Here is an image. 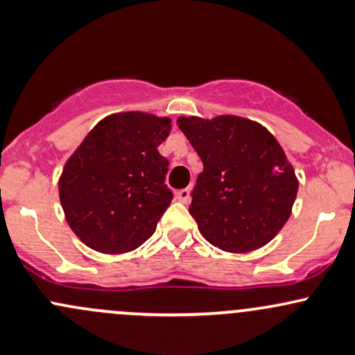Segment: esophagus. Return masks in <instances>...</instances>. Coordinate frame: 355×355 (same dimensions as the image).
I'll list each match as a JSON object with an SVG mask.
<instances>
[{
  "instance_id": "esophagus-1",
  "label": "esophagus",
  "mask_w": 355,
  "mask_h": 355,
  "mask_svg": "<svg viewBox=\"0 0 355 355\" xmlns=\"http://www.w3.org/2000/svg\"><path fill=\"white\" fill-rule=\"evenodd\" d=\"M189 189L186 188V189H179V191L176 193V200L178 201H181V203H188L189 201Z\"/></svg>"
}]
</instances>
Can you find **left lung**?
Masks as SVG:
<instances>
[{
    "label": "left lung",
    "instance_id": "1",
    "mask_svg": "<svg viewBox=\"0 0 355 355\" xmlns=\"http://www.w3.org/2000/svg\"><path fill=\"white\" fill-rule=\"evenodd\" d=\"M203 162L189 213L211 245L250 252L277 235L291 215L298 179L277 140L240 116L178 118Z\"/></svg>",
    "mask_w": 355,
    "mask_h": 355
}]
</instances>
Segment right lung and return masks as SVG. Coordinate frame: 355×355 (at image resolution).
I'll use <instances>...</instances> for the list:
<instances>
[{"instance_id":"obj_1","label":"right lung","mask_w":355,"mask_h":355,"mask_svg":"<svg viewBox=\"0 0 355 355\" xmlns=\"http://www.w3.org/2000/svg\"><path fill=\"white\" fill-rule=\"evenodd\" d=\"M169 130V118L118 113L101 120L71 155L59 181L60 205L87 247L121 254L152 237L173 200L169 161L157 150Z\"/></svg>"}]
</instances>
